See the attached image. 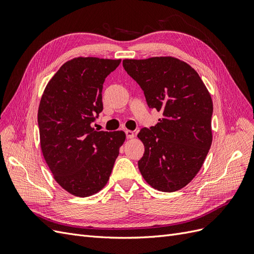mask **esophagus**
I'll return each instance as SVG.
<instances>
[{
  "instance_id": "1",
  "label": "esophagus",
  "mask_w": 254,
  "mask_h": 254,
  "mask_svg": "<svg viewBox=\"0 0 254 254\" xmlns=\"http://www.w3.org/2000/svg\"><path fill=\"white\" fill-rule=\"evenodd\" d=\"M125 133H126L127 139H132L134 136V132L131 131V130H125Z\"/></svg>"
}]
</instances>
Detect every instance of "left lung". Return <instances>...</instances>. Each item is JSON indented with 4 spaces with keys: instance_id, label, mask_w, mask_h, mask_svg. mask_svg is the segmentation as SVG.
<instances>
[{
    "instance_id": "8db88e82",
    "label": "left lung",
    "mask_w": 254,
    "mask_h": 254,
    "mask_svg": "<svg viewBox=\"0 0 254 254\" xmlns=\"http://www.w3.org/2000/svg\"><path fill=\"white\" fill-rule=\"evenodd\" d=\"M123 66L149 108L162 112L159 123L137 134L145 147L139 170L152 188L178 190L193 180L211 147L209 91L193 67L174 57L125 59Z\"/></svg>"
}]
</instances>
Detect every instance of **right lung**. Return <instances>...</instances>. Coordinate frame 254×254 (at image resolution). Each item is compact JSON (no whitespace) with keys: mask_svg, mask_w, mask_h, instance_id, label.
Returning <instances> with one entry per match:
<instances>
[{"mask_svg":"<svg viewBox=\"0 0 254 254\" xmlns=\"http://www.w3.org/2000/svg\"><path fill=\"white\" fill-rule=\"evenodd\" d=\"M121 59L78 57L48 83L38 110L40 144L54 178L68 193L91 196L109 180L123 131H97L91 124L103 111V84Z\"/></svg>","mask_w":254,"mask_h":254,"instance_id":"add662e5","label":"right lung"}]
</instances>
